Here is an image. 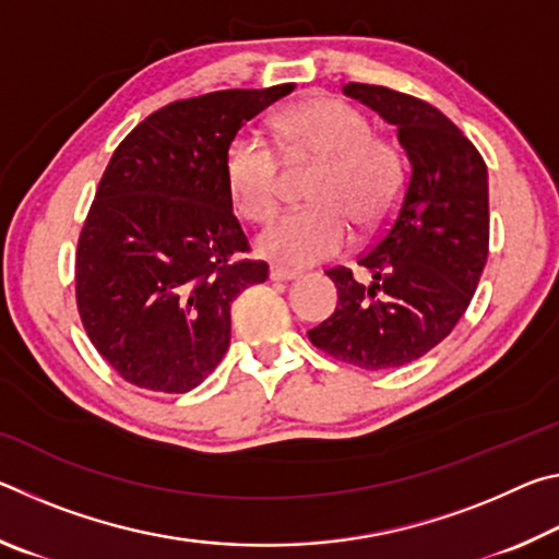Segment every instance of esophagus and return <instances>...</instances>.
<instances>
[{
  "label": "esophagus",
  "mask_w": 559,
  "mask_h": 559,
  "mask_svg": "<svg viewBox=\"0 0 559 559\" xmlns=\"http://www.w3.org/2000/svg\"><path fill=\"white\" fill-rule=\"evenodd\" d=\"M271 281H293L298 276V271H293V269H283V266H271Z\"/></svg>",
  "instance_id": "1"
}]
</instances>
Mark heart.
Wrapping results in <instances>:
<instances>
[{
  "label": "heart",
  "mask_w": 559,
  "mask_h": 559,
  "mask_svg": "<svg viewBox=\"0 0 559 559\" xmlns=\"http://www.w3.org/2000/svg\"><path fill=\"white\" fill-rule=\"evenodd\" d=\"M276 140L288 159L316 157L308 185L313 204L281 214L259 236L263 257L288 266L337 257L353 239V226L374 231L392 219L404 192L400 153L372 135L370 120L340 98H310L281 112ZM234 206L249 222H266L281 197V159L259 135H236L224 157Z\"/></svg>",
  "instance_id": "b5f03b06"
}]
</instances>
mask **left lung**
I'll list each match as a JSON object with an SVG mask.
<instances>
[{"label":"left lung","instance_id":"obj_1","mask_svg":"<svg viewBox=\"0 0 559 559\" xmlns=\"http://www.w3.org/2000/svg\"><path fill=\"white\" fill-rule=\"evenodd\" d=\"M343 91L396 128L409 177L390 229L357 261L372 283L345 266L325 271L337 308L308 337L340 362L394 370L437 347L476 293L488 259V169L429 103L367 83Z\"/></svg>","mask_w":559,"mask_h":559}]
</instances>
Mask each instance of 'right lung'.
I'll return each instance as SVG.
<instances>
[{
  "instance_id": "right-lung-1",
  "label": "right lung",
  "mask_w": 559,
  "mask_h": 559,
  "mask_svg": "<svg viewBox=\"0 0 559 559\" xmlns=\"http://www.w3.org/2000/svg\"><path fill=\"white\" fill-rule=\"evenodd\" d=\"M293 88L175 100L112 153L79 236L75 302L103 359L140 390L202 384L229 349L234 298L269 278L266 261L241 259L224 157Z\"/></svg>"
}]
</instances>
